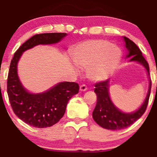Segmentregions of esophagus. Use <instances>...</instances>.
Returning a JSON list of instances; mask_svg holds the SVG:
<instances>
[{
  "label": "esophagus",
  "instance_id": "obj_1",
  "mask_svg": "<svg viewBox=\"0 0 157 157\" xmlns=\"http://www.w3.org/2000/svg\"><path fill=\"white\" fill-rule=\"evenodd\" d=\"M87 90V87H86V85H81L80 86V91H86Z\"/></svg>",
  "mask_w": 157,
  "mask_h": 157
}]
</instances>
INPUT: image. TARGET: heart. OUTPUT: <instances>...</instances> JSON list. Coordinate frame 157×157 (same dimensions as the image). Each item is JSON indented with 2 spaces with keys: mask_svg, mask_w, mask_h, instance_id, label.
Listing matches in <instances>:
<instances>
[{
  "mask_svg": "<svg viewBox=\"0 0 157 157\" xmlns=\"http://www.w3.org/2000/svg\"><path fill=\"white\" fill-rule=\"evenodd\" d=\"M77 66L87 69V76L93 82L105 80L120 63L122 52L116 45L105 40H91L79 44L72 51ZM77 72H79L76 68Z\"/></svg>",
  "mask_w": 157,
  "mask_h": 157,
  "instance_id": "1",
  "label": "heart"
}]
</instances>
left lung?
Here are the masks:
<instances>
[{"label":"left lung","instance_id":"8db88e82","mask_svg":"<svg viewBox=\"0 0 157 157\" xmlns=\"http://www.w3.org/2000/svg\"><path fill=\"white\" fill-rule=\"evenodd\" d=\"M122 39L127 49L125 59L129 58L128 62H136L145 68L149 81L148 90L145 99L138 109L133 112H125L119 109L111 100L109 94L110 79L95 85L94 92L97 94V102L92 117L99 125L108 130L126 128L141 117L146 110L151 93V80L149 77V66L147 61L143 57L138 46L132 40L126 37H123Z\"/></svg>","mask_w":157,"mask_h":157}]
</instances>
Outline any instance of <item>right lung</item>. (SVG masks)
<instances>
[{"label":"right lung","instance_id":"1","mask_svg":"<svg viewBox=\"0 0 157 157\" xmlns=\"http://www.w3.org/2000/svg\"><path fill=\"white\" fill-rule=\"evenodd\" d=\"M66 33L35 35L16 51L11 61L7 93L16 116L32 127H50L63 117L68 100L79 92V86L73 82H60L44 92L29 91L20 80L17 64L23 53L38 45H52L60 42Z\"/></svg>","mask_w":157,"mask_h":157}]
</instances>
